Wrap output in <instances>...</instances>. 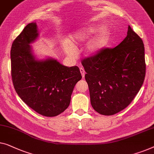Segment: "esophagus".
I'll use <instances>...</instances> for the list:
<instances>
[{"mask_svg":"<svg viewBox=\"0 0 154 154\" xmlns=\"http://www.w3.org/2000/svg\"><path fill=\"white\" fill-rule=\"evenodd\" d=\"M80 72L81 73V75H82V77L84 78L85 77V69L82 67H80Z\"/></svg>","mask_w":154,"mask_h":154,"instance_id":"1","label":"esophagus"}]
</instances>
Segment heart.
<instances>
[{"instance_id": "b5f03b06", "label": "heart", "mask_w": 154, "mask_h": 154, "mask_svg": "<svg viewBox=\"0 0 154 154\" xmlns=\"http://www.w3.org/2000/svg\"><path fill=\"white\" fill-rule=\"evenodd\" d=\"M98 30L96 26H89V27L81 29L75 31L70 37L69 42L71 44H66L64 47L69 53H72L73 47H76L87 41L92 35ZM109 41V32L107 29L103 28L98 34L88 42L86 46V52L88 55H96L107 46Z\"/></svg>"}]
</instances>
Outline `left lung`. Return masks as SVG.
I'll return each instance as SVG.
<instances>
[{
    "label": "left lung",
    "instance_id": "1",
    "mask_svg": "<svg viewBox=\"0 0 154 154\" xmlns=\"http://www.w3.org/2000/svg\"><path fill=\"white\" fill-rule=\"evenodd\" d=\"M81 63L92 108L101 115H115L131 103L144 82L143 42L129 26L126 37L119 45L104 48Z\"/></svg>",
    "mask_w": 154,
    "mask_h": 154
}]
</instances>
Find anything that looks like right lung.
I'll list each match as a JSON object with an SVG mask.
<instances>
[{"label": "right lung", "instance_id": "obj_1", "mask_svg": "<svg viewBox=\"0 0 154 154\" xmlns=\"http://www.w3.org/2000/svg\"><path fill=\"white\" fill-rule=\"evenodd\" d=\"M38 37L30 23L13 42L11 74L14 89L24 103L39 114L55 117L69 106L71 96L82 79L77 66H65L53 59L37 60L29 45Z\"/></svg>", "mask_w": 154, "mask_h": 154}]
</instances>
